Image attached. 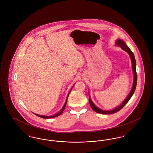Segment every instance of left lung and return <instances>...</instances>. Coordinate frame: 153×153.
Wrapping results in <instances>:
<instances>
[{"instance_id":"obj_1","label":"left lung","mask_w":153,"mask_h":153,"mask_svg":"<svg viewBox=\"0 0 153 153\" xmlns=\"http://www.w3.org/2000/svg\"><path fill=\"white\" fill-rule=\"evenodd\" d=\"M116 45L118 46H120L123 51L127 52L128 53V54L130 55V57L131 58V62H132V71H133V73H134V82H133V85H132V87L131 88V91H130V94L127 96V97H126V99L124 100L123 102H122V103L119 107H117V108H115V109H111V110H109V111H104L102 109H100V108L97 107L95 105V104H94V102L92 101V100L90 99V97H89V104H90V105H91V108L96 112L99 113V114H111L116 113L117 112H118L119 111H120L130 100L132 96L134 94V92H135V89H136V86H137V72H136V61H135V58L134 53L130 50V49L128 48V46L126 44L125 42L122 39H117V42H116Z\"/></svg>"}]
</instances>
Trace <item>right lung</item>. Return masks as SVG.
<instances>
[{"label": "right lung", "mask_w": 153, "mask_h": 153, "mask_svg": "<svg viewBox=\"0 0 153 153\" xmlns=\"http://www.w3.org/2000/svg\"><path fill=\"white\" fill-rule=\"evenodd\" d=\"M72 89L70 90V91H69V94H68V95L67 98H66V99L65 102V104H64V105L63 106L62 108L61 109V111H59V112H58L57 114H55V115H52V116H49H49L41 115H38V114H35V113H33V114H35L36 115L38 116V117H42V118H44V119H51V118H53V117H58L59 115H60L63 112V111H64V109H65L66 104V102H67V101H68V96H69V94H70V92H71V91Z\"/></svg>", "instance_id": "add662e5"}]
</instances>
